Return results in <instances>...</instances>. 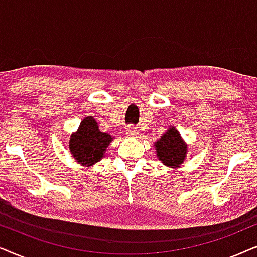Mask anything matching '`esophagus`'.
Here are the masks:
<instances>
[{
	"mask_svg": "<svg viewBox=\"0 0 257 257\" xmlns=\"http://www.w3.org/2000/svg\"><path fill=\"white\" fill-rule=\"evenodd\" d=\"M126 134H128V135H136V134H138V131H136L135 126L131 125V126H128V128H126Z\"/></svg>",
	"mask_w": 257,
	"mask_h": 257,
	"instance_id": "esophagus-1",
	"label": "esophagus"
}]
</instances>
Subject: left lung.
I'll list each match as a JSON object with an SVG mask.
<instances>
[{
  "label": "left lung",
  "mask_w": 257,
  "mask_h": 257,
  "mask_svg": "<svg viewBox=\"0 0 257 257\" xmlns=\"http://www.w3.org/2000/svg\"><path fill=\"white\" fill-rule=\"evenodd\" d=\"M159 159L168 167H180L187 154V146L175 128H169L155 145Z\"/></svg>",
  "instance_id": "1"
}]
</instances>
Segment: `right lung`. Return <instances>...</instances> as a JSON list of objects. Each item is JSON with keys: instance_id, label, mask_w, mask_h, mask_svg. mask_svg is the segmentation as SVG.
Segmentation results:
<instances>
[{"instance_id": "obj_1", "label": "right lung", "mask_w": 257, "mask_h": 257, "mask_svg": "<svg viewBox=\"0 0 257 257\" xmlns=\"http://www.w3.org/2000/svg\"><path fill=\"white\" fill-rule=\"evenodd\" d=\"M110 142L111 136L98 131L96 121L90 116L85 117L78 131L71 135L69 148L78 163L90 166L102 159Z\"/></svg>"}]
</instances>
